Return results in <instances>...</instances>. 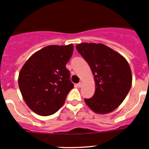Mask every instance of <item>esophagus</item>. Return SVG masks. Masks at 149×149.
I'll return each instance as SVG.
<instances>
[{
    "label": "esophagus",
    "instance_id": "34e87169",
    "mask_svg": "<svg viewBox=\"0 0 149 149\" xmlns=\"http://www.w3.org/2000/svg\"><path fill=\"white\" fill-rule=\"evenodd\" d=\"M77 86H78V87H79V88H81V87L82 86V83H81V82H79V83L77 84Z\"/></svg>",
    "mask_w": 149,
    "mask_h": 149
}]
</instances>
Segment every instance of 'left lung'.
<instances>
[{
	"instance_id": "8db88e82",
	"label": "left lung",
	"mask_w": 149,
	"mask_h": 149,
	"mask_svg": "<svg viewBox=\"0 0 149 149\" xmlns=\"http://www.w3.org/2000/svg\"><path fill=\"white\" fill-rule=\"evenodd\" d=\"M76 49L89 65L96 84L94 96L84 99L85 102L99 114L115 110L131 88L132 73L127 61L103 44L81 43Z\"/></svg>"
}]
</instances>
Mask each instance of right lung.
<instances>
[{
  "mask_svg": "<svg viewBox=\"0 0 149 149\" xmlns=\"http://www.w3.org/2000/svg\"><path fill=\"white\" fill-rule=\"evenodd\" d=\"M73 46L49 45L33 54L22 67L19 86L25 102L42 116L55 113L73 88L66 63Z\"/></svg>",
  "mask_w": 149,
  "mask_h": 149,
  "instance_id": "obj_1",
  "label": "right lung"
}]
</instances>
